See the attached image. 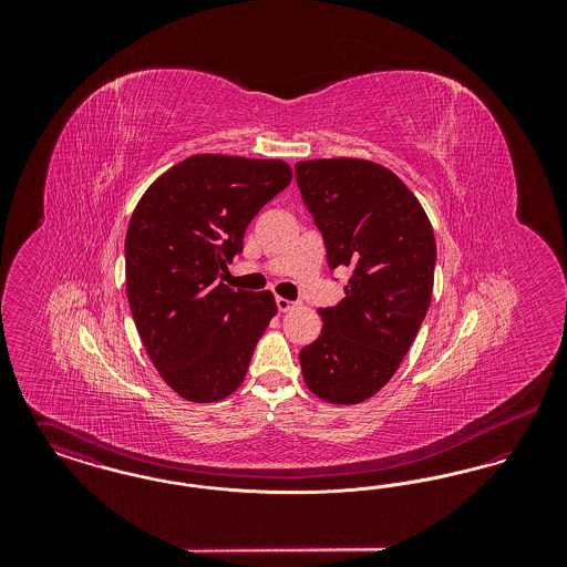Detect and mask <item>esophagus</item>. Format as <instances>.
<instances>
[{
	"instance_id": "1",
	"label": "esophagus",
	"mask_w": 567,
	"mask_h": 567,
	"mask_svg": "<svg viewBox=\"0 0 567 567\" xmlns=\"http://www.w3.org/2000/svg\"><path fill=\"white\" fill-rule=\"evenodd\" d=\"M276 306H278V310H280V312H287V310L296 308V301L285 299V297H276Z\"/></svg>"
}]
</instances>
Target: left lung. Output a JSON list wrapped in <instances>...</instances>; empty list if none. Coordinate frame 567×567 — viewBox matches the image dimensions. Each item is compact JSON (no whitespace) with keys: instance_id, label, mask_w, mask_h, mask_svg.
Instances as JSON below:
<instances>
[{"instance_id":"obj_1","label":"left lung","mask_w":567,"mask_h":567,"mask_svg":"<svg viewBox=\"0 0 567 567\" xmlns=\"http://www.w3.org/2000/svg\"><path fill=\"white\" fill-rule=\"evenodd\" d=\"M296 181L323 234L329 270H351L347 297L319 308L323 329L299 352L301 374L324 402L359 404L398 372L427 315L432 223L412 190L374 162H299Z\"/></svg>"}]
</instances>
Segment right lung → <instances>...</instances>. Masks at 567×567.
<instances>
[{"instance_id":"1","label":"right lung","mask_w":567,"mask_h":567,"mask_svg":"<svg viewBox=\"0 0 567 567\" xmlns=\"http://www.w3.org/2000/svg\"><path fill=\"white\" fill-rule=\"evenodd\" d=\"M278 159L193 155L135 206L125 238L135 329L163 380L189 402H218L243 384L276 301L234 291L220 271L243 252L257 213L289 187Z\"/></svg>"}]
</instances>
